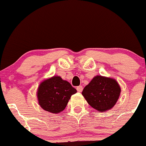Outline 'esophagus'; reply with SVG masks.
Wrapping results in <instances>:
<instances>
[{"instance_id": "1", "label": "esophagus", "mask_w": 146, "mask_h": 146, "mask_svg": "<svg viewBox=\"0 0 146 146\" xmlns=\"http://www.w3.org/2000/svg\"><path fill=\"white\" fill-rule=\"evenodd\" d=\"M76 89H77V91H78V92H82V90H83L82 86H77V87H76Z\"/></svg>"}]
</instances>
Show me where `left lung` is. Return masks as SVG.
Masks as SVG:
<instances>
[{"mask_svg":"<svg viewBox=\"0 0 146 146\" xmlns=\"http://www.w3.org/2000/svg\"><path fill=\"white\" fill-rule=\"evenodd\" d=\"M120 94L121 87L118 81L102 76H94L82 92L89 106L99 112H106L113 108Z\"/></svg>","mask_w":146,"mask_h":146,"instance_id":"obj_1","label":"left lung"}]
</instances>
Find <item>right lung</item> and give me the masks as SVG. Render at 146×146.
Listing matches in <instances>:
<instances>
[{"label": "right lung", "mask_w": 146, "mask_h": 146, "mask_svg": "<svg viewBox=\"0 0 146 146\" xmlns=\"http://www.w3.org/2000/svg\"><path fill=\"white\" fill-rule=\"evenodd\" d=\"M77 92L68 81L54 76L40 82L37 90L38 104L44 111L57 114L65 110L69 100Z\"/></svg>", "instance_id": "add662e5"}]
</instances>
